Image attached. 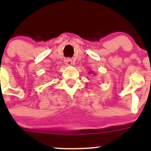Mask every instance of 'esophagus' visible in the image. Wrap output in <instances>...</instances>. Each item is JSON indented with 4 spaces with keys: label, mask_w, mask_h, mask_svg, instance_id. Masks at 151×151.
<instances>
[{
    "label": "esophagus",
    "mask_w": 151,
    "mask_h": 151,
    "mask_svg": "<svg viewBox=\"0 0 151 151\" xmlns=\"http://www.w3.org/2000/svg\"><path fill=\"white\" fill-rule=\"evenodd\" d=\"M65 64H66V66H72V65H73V61L72 59H69V58H68V59H66V60H65Z\"/></svg>",
    "instance_id": "obj_1"
}]
</instances>
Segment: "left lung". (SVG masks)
<instances>
[{
    "label": "left lung",
    "instance_id": "1",
    "mask_svg": "<svg viewBox=\"0 0 151 151\" xmlns=\"http://www.w3.org/2000/svg\"><path fill=\"white\" fill-rule=\"evenodd\" d=\"M91 73H92V74H94V73H93V72H92V71L88 72V74H91Z\"/></svg>",
    "mask_w": 151,
    "mask_h": 151
}]
</instances>
